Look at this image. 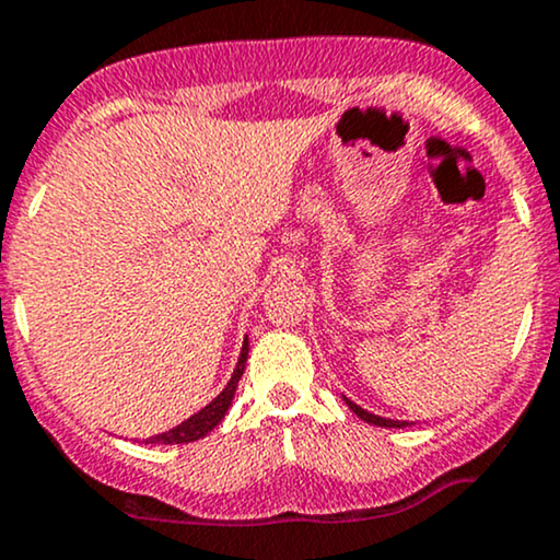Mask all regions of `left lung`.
Wrapping results in <instances>:
<instances>
[{
	"mask_svg": "<svg viewBox=\"0 0 560 560\" xmlns=\"http://www.w3.org/2000/svg\"><path fill=\"white\" fill-rule=\"evenodd\" d=\"M345 401L349 404V409H352V412L360 417V420H365V422H370V425H378V428H407L409 422H404V420H386V417H378V415H370V412H365V409L360 407V404H354V401H349L347 396H345Z\"/></svg>",
	"mask_w": 560,
	"mask_h": 560,
	"instance_id": "8db88e82",
	"label": "left lung"
}]
</instances>
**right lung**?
Instances as JSON below:
<instances>
[{"instance_id":"add662e5","label":"right lung","mask_w":560,"mask_h":560,"mask_svg":"<svg viewBox=\"0 0 560 560\" xmlns=\"http://www.w3.org/2000/svg\"><path fill=\"white\" fill-rule=\"evenodd\" d=\"M247 347L250 345H247V339H245V345H242V352H240V360H237V368H234V373H232V381L226 383V388L221 390V394L215 396L211 404H206L200 412H195L190 420H185L182 425L166 430V433H161V435L145 438V443H164V446H170V443H192V441H200V438L211 433V430L219 425L221 420H224L229 407H232L234 390H237V383L242 378V373H245Z\"/></svg>"}]
</instances>
